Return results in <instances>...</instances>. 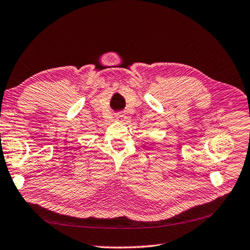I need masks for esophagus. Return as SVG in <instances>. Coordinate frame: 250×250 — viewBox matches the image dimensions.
<instances>
[{
	"mask_svg": "<svg viewBox=\"0 0 250 250\" xmlns=\"http://www.w3.org/2000/svg\"><path fill=\"white\" fill-rule=\"evenodd\" d=\"M125 118H126V116L125 114H123V113H118L117 115H116V120H119V121H125Z\"/></svg>",
	"mask_w": 250,
	"mask_h": 250,
	"instance_id": "obj_1",
	"label": "esophagus"
}]
</instances>
